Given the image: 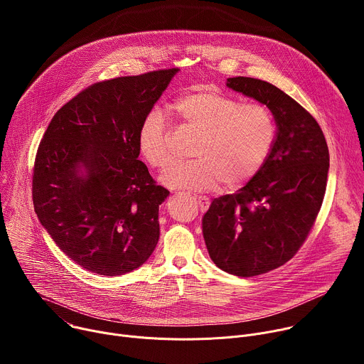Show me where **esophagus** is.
Wrapping results in <instances>:
<instances>
[{"mask_svg":"<svg viewBox=\"0 0 364 364\" xmlns=\"http://www.w3.org/2000/svg\"><path fill=\"white\" fill-rule=\"evenodd\" d=\"M197 201H198V205H200L201 212H204V210L209 209L210 200H209V197H207V196H198V197H197Z\"/></svg>","mask_w":364,"mask_h":364,"instance_id":"34e87169","label":"esophagus"}]
</instances>
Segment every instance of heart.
Returning a JSON list of instances; mask_svg holds the SVG:
<instances>
[{"label":"heart","mask_w":364,"mask_h":364,"mask_svg":"<svg viewBox=\"0 0 364 364\" xmlns=\"http://www.w3.org/2000/svg\"><path fill=\"white\" fill-rule=\"evenodd\" d=\"M180 125L198 134L193 157L176 163L161 181L171 188L205 191L222 181L239 188L265 166L277 138L272 112L262 103H240L212 86H194L173 103ZM136 145L152 168L164 170L171 163V139L159 109H149L136 131Z\"/></svg>","instance_id":"obj_1"}]
</instances>
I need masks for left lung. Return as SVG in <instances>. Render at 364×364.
<instances>
[{"label": "left lung", "instance_id": "obj_1", "mask_svg": "<svg viewBox=\"0 0 364 364\" xmlns=\"http://www.w3.org/2000/svg\"><path fill=\"white\" fill-rule=\"evenodd\" d=\"M228 86L265 103L277 122L262 170L239 191L215 198L203 218L212 261L247 278L282 267L304 245L324 200L330 155L318 122L284 90L243 76Z\"/></svg>", "mask_w": 364, "mask_h": 364}]
</instances>
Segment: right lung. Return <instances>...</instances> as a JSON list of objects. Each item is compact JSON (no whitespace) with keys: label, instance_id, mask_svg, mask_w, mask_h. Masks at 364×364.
Segmentation results:
<instances>
[{"label":"right lung","instance_id":"1","mask_svg":"<svg viewBox=\"0 0 364 364\" xmlns=\"http://www.w3.org/2000/svg\"><path fill=\"white\" fill-rule=\"evenodd\" d=\"M177 72L87 86L56 112L40 141L31 183L36 215L72 261L93 274L131 272L157 246L159 207L170 191L138 160L136 131Z\"/></svg>","mask_w":364,"mask_h":364}]
</instances>
